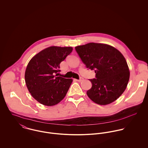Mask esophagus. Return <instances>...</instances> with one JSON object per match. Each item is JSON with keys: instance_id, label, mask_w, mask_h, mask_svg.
Wrapping results in <instances>:
<instances>
[{"instance_id": "obj_1", "label": "esophagus", "mask_w": 148, "mask_h": 148, "mask_svg": "<svg viewBox=\"0 0 148 148\" xmlns=\"http://www.w3.org/2000/svg\"><path fill=\"white\" fill-rule=\"evenodd\" d=\"M83 79H83V77H80V78L79 80H77V81H78L79 82H80L83 81Z\"/></svg>"}]
</instances>
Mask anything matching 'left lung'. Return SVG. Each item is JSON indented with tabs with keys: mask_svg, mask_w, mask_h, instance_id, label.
Returning <instances> with one entry per match:
<instances>
[{
	"mask_svg": "<svg viewBox=\"0 0 148 148\" xmlns=\"http://www.w3.org/2000/svg\"><path fill=\"white\" fill-rule=\"evenodd\" d=\"M86 68L94 70L96 78L90 79L92 88L88 96L100 105L116 100L124 92L130 72L127 61L117 49L108 44L90 42L75 47Z\"/></svg>",
	"mask_w": 148,
	"mask_h": 148,
	"instance_id": "left-lung-1",
	"label": "left lung"
}]
</instances>
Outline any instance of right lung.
<instances>
[{"mask_svg":"<svg viewBox=\"0 0 148 148\" xmlns=\"http://www.w3.org/2000/svg\"><path fill=\"white\" fill-rule=\"evenodd\" d=\"M72 49L71 47H50L34 56L28 64L25 84L32 96L42 105L55 106L65 96L72 79L58 75L60 64Z\"/></svg>","mask_w":148,"mask_h":148,"instance_id":"1","label":"right lung"}]
</instances>
